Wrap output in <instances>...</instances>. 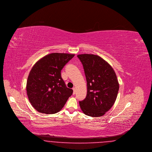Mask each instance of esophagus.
<instances>
[{"mask_svg":"<svg viewBox=\"0 0 152 152\" xmlns=\"http://www.w3.org/2000/svg\"><path fill=\"white\" fill-rule=\"evenodd\" d=\"M73 95H75V93H76V88L74 87V88H73Z\"/></svg>","mask_w":152,"mask_h":152,"instance_id":"34e87169","label":"esophagus"}]
</instances>
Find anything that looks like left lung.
Wrapping results in <instances>:
<instances>
[{"instance_id": "left-lung-1", "label": "left lung", "mask_w": 152, "mask_h": 152, "mask_svg": "<svg viewBox=\"0 0 152 152\" xmlns=\"http://www.w3.org/2000/svg\"><path fill=\"white\" fill-rule=\"evenodd\" d=\"M83 64L87 84L86 98L79 102L87 115L103 116L114 105L119 91V83L112 66L97 55H77Z\"/></svg>"}]
</instances>
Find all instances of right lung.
<instances>
[{"label": "right lung", "instance_id": "obj_1", "mask_svg": "<svg viewBox=\"0 0 152 152\" xmlns=\"http://www.w3.org/2000/svg\"><path fill=\"white\" fill-rule=\"evenodd\" d=\"M73 54L53 53L34 64L27 78V96L39 113L53 114L60 111L73 93L66 87L61 71L74 57Z\"/></svg>", "mask_w": 152, "mask_h": 152}]
</instances>
